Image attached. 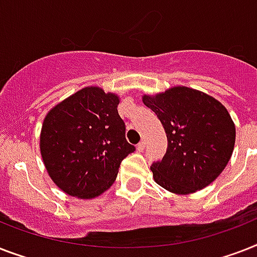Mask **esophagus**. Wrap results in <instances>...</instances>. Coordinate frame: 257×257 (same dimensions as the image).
Masks as SVG:
<instances>
[{
  "label": "esophagus",
  "instance_id": "34e87169",
  "mask_svg": "<svg viewBox=\"0 0 257 257\" xmlns=\"http://www.w3.org/2000/svg\"><path fill=\"white\" fill-rule=\"evenodd\" d=\"M145 147H146V142L142 141V142H139L138 146H137V150H138V151H143V150H145Z\"/></svg>",
  "mask_w": 257,
  "mask_h": 257
}]
</instances>
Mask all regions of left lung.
Instances as JSON below:
<instances>
[{
  "label": "left lung",
  "instance_id": "obj_1",
  "mask_svg": "<svg viewBox=\"0 0 257 257\" xmlns=\"http://www.w3.org/2000/svg\"><path fill=\"white\" fill-rule=\"evenodd\" d=\"M162 122L167 153L153 163L154 180L176 195L194 194L220 175L235 147L236 128L227 108L208 94L175 86L142 96Z\"/></svg>",
  "mask_w": 257,
  "mask_h": 257
}]
</instances>
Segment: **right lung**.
<instances>
[{"label": "right lung", "instance_id": "add662e5", "mask_svg": "<svg viewBox=\"0 0 257 257\" xmlns=\"http://www.w3.org/2000/svg\"><path fill=\"white\" fill-rule=\"evenodd\" d=\"M119 96L89 86L47 112L40 135L46 171L55 186L78 199H93L115 182L120 162L134 153L118 114Z\"/></svg>", "mask_w": 257, "mask_h": 257}]
</instances>
